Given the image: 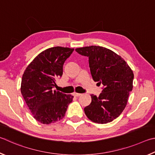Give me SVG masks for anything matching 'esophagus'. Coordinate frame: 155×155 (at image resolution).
<instances>
[{
    "instance_id": "obj_1",
    "label": "esophagus",
    "mask_w": 155,
    "mask_h": 155,
    "mask_svg": "<svg viewBox=\"0 0 155 155\" xmlns=\"http://www.w3.org/2000/svg\"><path fill=\"white\" fill-rule=\"evenodd\" d=\"M73 95H74L75 97H80V95H81V94L80 93H73Z\"/></svg>"
}]
</instances>
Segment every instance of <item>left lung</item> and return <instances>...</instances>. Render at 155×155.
<instances>
[{"instance_id":"1","label":"left lung","mask_w":155,"mask_h":155,"mask_svg":"<svg viewBox=\"0 0 155 155\" xmlns=\"http://www.w3.org/2000/svg\"><path fill=\"white\" fill-rule=\"evenodd\" d=\"M75 51L88 57L92 78L103 85L99 97L91 94L92 101L84 107L85 114L94 123H110L126 107L133 89L134 73L123 58L107 48L91 45Z\"/></svg>"}]
</instances>
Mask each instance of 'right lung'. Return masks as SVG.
<instances>
[{"instance_id": "add662e5", "label": "right lung", "mask_w": 155, "mask_h": 155, "mask_svg": "<svg viewBox=\"0 0 155 155\" xmlns=\"http://www.w3.org/2000/svg\"><path fill=\"white\" fill-rule=\"evenodd\" d=\"M73 48L53 47L41 52L24 71L21 93L37 121L54 123L64 117L73 96L54 90L62 75V67Z\"/></svg>"}]
</instances>
